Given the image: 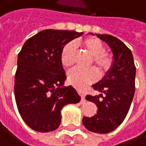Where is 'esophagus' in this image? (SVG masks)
I'll use <instances>...</instances> for the list:
<instances>
[{
  "label": "esophagus",
  "mask_w": 146,
  "mask_h": 146,
  "mask_svg": "<svg viewBox=\"0 0 146 146\" xmlns=\"http://www.w3.org/2000/svg\"><path fill=\"white\" fill-rule=\"evenodd\" d=\"M80 96H81L82 102H84L85 101V96H84V93H80Z\"/></svg>",
  "instance_id": "1"
}]
</instances>
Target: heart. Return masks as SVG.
Returning <instances> with one entry per match:
<instances>
[{"mask_svg":"<svg viewBox=\"0 0 146 146\" xmlns=\"http://www.w3.org/2000/svg\"><path fill=\"white\" fill-rule=\"evenodd\" d=\"M76 45L82 46L91 56H93V62L100 74H104L111 66L112 59L109 53L104 50L102 42L97 38L88 37L82 41L77 42L76 44L69 42L62 47L60 60L62 65L66 68L70 67L74 63L76 52ZM98 78V72L93 68L88 70L75 68L70 70L67 74L69 84L80 89L86 88L88 85L96 81Z\"/></svg>","mask_w":146,"mask_h":146,"instance_id":"obj_1","label":"heart"}]
</instances>
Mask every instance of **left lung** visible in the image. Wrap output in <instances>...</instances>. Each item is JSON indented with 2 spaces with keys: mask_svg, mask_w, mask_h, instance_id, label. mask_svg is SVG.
I'll return each instance as SVG.
<instances>
[{
  "mask_svg": "<svg viewBox=\"0 0 146 146\" xmlns=\"http://www.w3.org/2000/svg\"><path fill=\"white\" fill-rule=\"evenodd\" d=\"M96 36L107 44L113 61L106 76L92 85L99 94L86 96L87 101L97 105V114L84 117L82 122L88 130L104 134L116 129L127 115L135 93L136 66L131 50L120 40L110 35Z\"/></svg>",
  "mask_w": 146,
  "mask_h": 146,
  "instance_id": "obj_1",
  "label": "left lung"
}]
</instances>
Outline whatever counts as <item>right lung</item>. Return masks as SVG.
<instances>
[{"mask_svg":"<svg viewBox=\"0 0 146 146\" xmlns=\"http://www.w3.org/2000/svg\"><path fill=\"white\" fill-rule=\"evenodd\" d=\"M83 32L46 29L29 38L18 55L14 96L26 124L40 132L56 130L61 110L80 102L71 85L66 87V73L60 60L62 48Z\"/></svg>","mask_w":146,"mask_h":146,"instance_id":"1","label":"right lung"}]
</instances>
